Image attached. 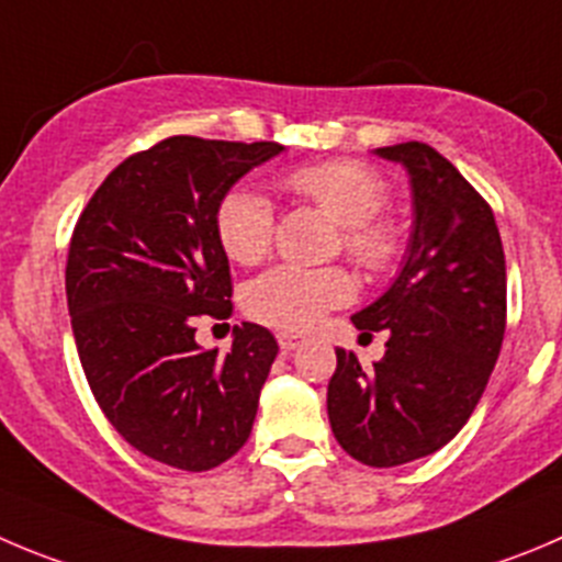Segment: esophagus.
<instances>
[{"label": "esophagus", "mask_w": 562, "mask_h": 562, "mask_svg": "<svg viewBox=\"0 0 562 562\" xmlns=\"http://www.w3.org/2000/svg\"><path fill=\"white\" fill-rule=\"evenodd\" d=\"M277 344H280L282 352H293V349L302 344V335L291 333V329H280V333H277Z\"/></svg>", "instance_id": "34e87169"}]
</instances>
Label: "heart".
Listing matches in <instances>:
<instances>
[{
  "label": "heart",
  "mask_w": 562,
  "mask_h": 562,
  "mask_svg": "<svg viewBox=\"0 0 562 562\" xmlns=\"http://www.w3.org/2000/svg\"><path fill=\"white\" fill-rule=\"evenodd\" d=\"M285 186L340 224L338 249L360 269L380 277L400 266L405 235L382 213L391 199L385 177L363 162L318 160L288 171ZM216 235L229 260L257 266L274 244V207L255 188H229L216 207ZM352 296L355 280L344 266H277L246 288L244 307L255 322L299 333Z\"/></svg>",
  "instance_id": "1"
}]
</instances>
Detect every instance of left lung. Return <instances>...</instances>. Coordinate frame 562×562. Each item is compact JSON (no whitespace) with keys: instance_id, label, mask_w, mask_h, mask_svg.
Segmentation results:
<instances>
[{"instance_id":"8db88e82","label":"left lung","mask_w":562,"mask_h":562,"mask_svg":"<svg viewBox=\"0 0 562 562\" xmlns=\"http://www.w3.org/2000/svg\"><path fill=\"white\" fill-rule=\"evenodd\" d=\"M376 155L411 175L416 229L405 269L352 316L385 333L371 369L346 349L327 385V413L346 454L374 469L447 447L482 400L507 324V271L494 210L447 157L422 140Z\"/></svg>"}]
</instances>
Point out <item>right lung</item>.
<instances>
[{
	"mask_svg": "<svg viewBox=\"0 0 562 562\" xmlns=\"http://www.w3.org/2000/svg\"><path fill=\"white\" fill-rule=\"evenodd\" d=\"M282 149L171 135L119 162L75 224L66 299L82 371L115 432L157 463L216 469L251 432L274 335L244 322L227 352L193 335L196 318L233 313L218 202Z\"/></svg>",
	"mask_w": 562,
	"mask_h": 562,
	"instance_id": "obj_1",
	"label": "right lung"
}]
</instances>
